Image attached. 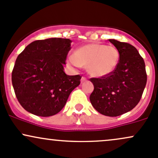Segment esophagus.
I'll use <instances>...</instances> for the list:
<instances>
[{"instance_id":"esophagus-1","label":"esophagus","mask_w":158,"mask_h":158,"mask_svg":"<svg viewBox=\"0 0 158 158\" xmlns=\"http://www.w3.org/2000/svg\"><path fill=\"white\" fill-rule=\"evenodd\" d=\"M86 80H87V79H86V78L85 77V76H82V79H81V82H85Z\"/></svg>"}]
</instances>
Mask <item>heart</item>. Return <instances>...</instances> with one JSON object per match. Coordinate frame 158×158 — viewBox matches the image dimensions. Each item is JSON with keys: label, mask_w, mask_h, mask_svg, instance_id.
<instances>
[{"label": "heart", "mask_w": 158, "mask_h": 158, "mask_svg": "<svg viewBox=\"0 0 158 158\" xmlns=\"http://www.w3.org/2000/svg\"><path fill=\"white\" fill-rule=\"evenodd\" d=\"M119 51L114 46L90 43L80 46L68 58L75 67L87 66L89 73L94 77H104L111 74L118 66Z\"/></svg>", "instance_id": "b5f03b06"}]
</instances>
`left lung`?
Instances as JSON below:
<instances>
[{
  "label": "left lung",
  "mask_w": 158,
  "mask_h": 158,
  "mask_svg": "<svg viewBox=\"0 0 158 158\" xmlns=\"http://www.w3.org/2000/svg\"><path fill=\"white\" fill-rule=\"evenodd\" d=\"M119 51L118 66L111 74L92 78L94 91L90 101L103 115L117 117L129 112L138 104L147 82L143 58L129 43L109 39Z\"/></svg>",
  "instance_id": "8db88e82"
}]
</instances>
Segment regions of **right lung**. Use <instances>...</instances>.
<instances>
[{
  "label": "right lung",
  "mask_w": 158,
  "mask_h": 158,
  "mask_svg": "<svg viewBox=\"0 0 158 158\" xmlns=\"http://www.w3.org/2000/svg\"><path fill=\"white\" fill-rule=\"evenodd\" d=\"M72 41L51 38L30 43L19 54L12 72L16 98L28 112L51 117L65 106L82 76H68L64 65Z\"/></svg>",
  "instance_id": "obj_1"
}]
</instances>
